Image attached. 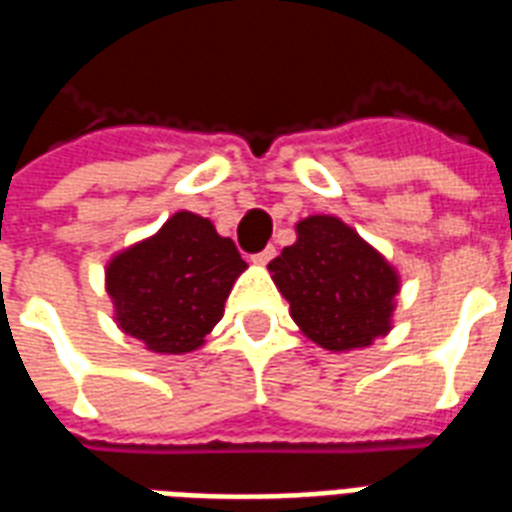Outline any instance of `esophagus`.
I'll use <instances>...</instances> for the list:
<instances>
[{
    "instance_id": "esophagus-1",
    "label": "esophagus",
    "mask_w": 512,
    "mask_h": 512,
    "mask_svg": "<svg viewBox=\"0 0 512 512\" xmlns=\"http://www.w3.org/2000/svg\"><path fill=\"white\" fill-rule=\"evenodd\" d=\"M275 245H269V248H264V251L261 253H253L251 256V261L253 264H259V267H264V264H269V261L275 259Z\"/></svg>"
}]
</instances>
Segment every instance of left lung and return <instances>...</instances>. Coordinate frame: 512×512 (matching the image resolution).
Returning <instances> with one entry per match:
<instances>
[{"label":"left lung","instance_id":"8db88e82","mask_svg":"<svg viewBox=\"0 0 512 512\" xmlns=\"http://www.w3.org/2000/svg\"><path fill=\"white\" fill-rule=\"evenodd\" d=\"M298 240L269 261V272L301 333L327 351L370 346L391 330L396 269L338 216H309Z\"/></svg>","mask_w":512,"mask_h":512}]
</instances>
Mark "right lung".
<instances>
[{
    "label": "right lung",
    "mask_w": 512,
    "mask_h": 512,
    "mask_svg": "<svg viewBox=\"0 0 512 512\" xmlns=\"http://www.w3.org/2000/svg\"><path fill=\"white\" fill-rule=\"evenodd\" d=\"M245 267L230 237L203 216L179 211L153 237L110 259L105 288L126 335L158 354H187L222 320Z\"/></svg>",
    "instance_id": "obj_1"
}]
</instances>
